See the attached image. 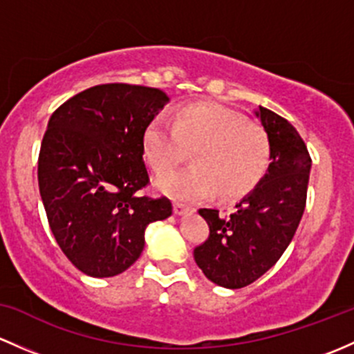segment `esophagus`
<instances>
[{"label": "esophagus", "instance_id": "34e87169", "mask_svg": "<svg viewBox=\"0 0 354 354\" xmlns=\"http://www.w3.org/2000/svg\"><path fill=\"white\" fill-rule=\"evenodd\" d=\"M189 211H192V209H191V207H189V206H185V204H182V203H174V213H176L177 216H182V214L189 213Z\"/></svg>", "mask_w": 354, "mask_h": 354}]
</instances>
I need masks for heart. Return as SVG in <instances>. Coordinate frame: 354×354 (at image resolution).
I'll return each mask as SVG.
<instances>
[{
  "label": "heart",
  "instance_id": "1",
  "mask_svg": "<svg viewBox=\"0 0 354 354\" xmlns=\"http://www.w3.org/2000/svg\"><path fill=\"white\" fill-rule=\"evenodd\" d=\"M192 150L191 169L162 177L160 191L182 201L223 199L252 191L269 165L264 131L218 104H187L172 121L155 118L143 134L145 162L155 174L172 170Z\"/></svg>",
  "mask_w": 354,
  "mask_h": 354
}]
</instances>
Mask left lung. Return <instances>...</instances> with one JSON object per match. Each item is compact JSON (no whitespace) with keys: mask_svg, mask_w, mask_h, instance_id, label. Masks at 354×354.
I'll return each instance as SVG.
<instances>
[{"mask_svg":"<svg viewBox=\"0 0 354 354\" xmlns=\"http://www.w3.org/2000/svg\"><path fill=\"white\" fill-rule=\"evenodd\" d=\"M269 141L268 172L225 216L199 209L209 236L194 261L214 285L239 290L268 272L290 245L307 203L312 158L298 131L269 109L256 112Z\"/></svg>","mask_w":354,"mask_h":354,"instance_id":"obj_1","label":"left lung"}]
</instances>
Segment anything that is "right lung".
<instances>
[{"instance_id":"obj_1","label":"right lung","mask_w":354,"mask_h":354,"mask_svg":"<svg viewBox=\"0 0 354 354\" xmlns=\"http://www.w3.org/2000/svg\"><path fill=\"white\" fill-rule=\"evenodd\" d=\"M169 102L158 88L107 83L80 92L50 115L39 153V191L57 245L93 278L133 266L145 230L172 214L167 198L140 194L147 126Z\"/></svg>"}]
</instances>
